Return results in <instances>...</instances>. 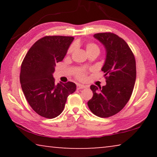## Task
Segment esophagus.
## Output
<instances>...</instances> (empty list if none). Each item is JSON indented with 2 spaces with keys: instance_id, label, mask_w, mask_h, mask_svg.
Wrapping results in <instances>:
<instances>
[{
  "instance_id": "34e87169",
  "label": "esophagus",
  "mask_w": 157,
  "mask_h": 157,
  "mask_svg": "<svg viewBox=\"0 0 157 157\" xmlns=\"http://www.w3.org/2000/svg\"><path fill=\"white\" fill-rule=\"evenodd\" d=\"M86 86L83 85H81V84H78L77 85V89H85Z\"/></svg>"
}]
</instances>
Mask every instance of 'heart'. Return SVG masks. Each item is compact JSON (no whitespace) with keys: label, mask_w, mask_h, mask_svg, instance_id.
I'll return each instance as SVG.
<instances>
[{"label":"heart","mask_w":157,"mask_h":157,"mask_svg":"<svg viewBox=\"0 0 157 157\" xmlns=\"http://www.w3.org/2000/svg\"><path fill=\"white\" fill-rule=\"evenodd\" d=\"M75 47L74 46H71L68 48V53H71L74 50ZM86 49L87 53L92 52V51H99V47H98L97 45L94 43H88L86 46ZM76 78L81 81H84L86 80L87 78V74L86 73L83 71H78L76 74Z\"/></svg>","instance_id":"obj_1"}]
</instances>
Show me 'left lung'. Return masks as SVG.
<instances>
[{"label":"left lung","instance_id":"8db88e82","mask_svg":"<svg viewBox=\"0 0 157 157\" xmlns=\"http://www.w3.org/2000/svg\"><path fill=\"white\" fill-rule=\"evenodd\" d=\"M106 49V56L101 68L106 84L102 87L91 86L93 97L88 101L92 113L107 118L119 113L132 96L136 77L134 53L123 38L113 33L94 35Z\"/></svg>","mask_w":157,"mask_h":157}]
</instances>
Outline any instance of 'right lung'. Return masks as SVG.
<instances>
[{"mask_svg": "<svg viewBox=\"0 0 157 157\" xmlns=\"http://www.w3.org/2000/svg\"><path fill=\"white\" fill-rule=\"evenodd\" d=\"M74 38L48 36L38 40L21 64L20 82L27 101L38 115L53 119L63 111L68 95L76 89L74 83L55 84L56 63L65 57Z\"/></svg>", "mask_w": 157, "mask_h": 157, "instance_id": "obj_1", "label": "right lung"}]
</instances>
